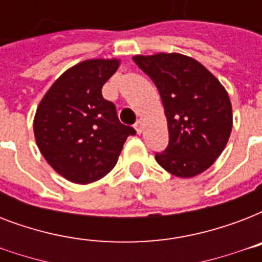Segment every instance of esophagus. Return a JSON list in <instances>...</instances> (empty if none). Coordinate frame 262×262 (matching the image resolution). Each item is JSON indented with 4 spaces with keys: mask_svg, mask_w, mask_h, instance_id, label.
<instances>
[{
    "mask_svg": "<svg viewBox=\"0 0 262 262\" xmlns=\"http://www.w3.org/2000/svg\"><path fill=\"white\" fill-rule=\"evenodd\" d=\"M135 129H136V132H137V133H141V132H143V129H144V123H143V119H137V122L135 123Z\"/></svg>",
    "mask_w": 262,
    "mask_h": 262,
    "instance_id": "1",
    "label": "esophagus"
}]
</instances>
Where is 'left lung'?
<instances>
[{
    "label": "left lung",
    "mask_w": 262,
    "mask_h": 262,
    "mask_svg": "<svg viewBox=\"0 0 262 262\" xmlns=\"http://www.w3.org/2000/svg\"><path fill=\"white\" fill-rule=\"evenodd\" d=\"M133 61L159 91L167 118L168 145L156 162L170 174L191 178L223 152L232 129L227 91L199 61L178 54L135 55Z\"/></svg>",
    "instance_id": "1"
}]
</instances>
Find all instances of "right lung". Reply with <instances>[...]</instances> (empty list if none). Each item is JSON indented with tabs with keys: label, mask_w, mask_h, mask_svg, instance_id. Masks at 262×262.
<instances>
[{
	"label": "right lung",
	"mask_w": 262,
	"mask_h": 262,
	"mask_svg": "<svg viewBox=\"0 0 262 262\" xmlns=\"http://www.w3.org/2000/svg\"><path fill=\"white\" fill-rule=\"evenodd\" d=\"M119 59H87L63 72L39 103L34 119L38 148L63 178L91 183L113 170L133 127L119 122L102 87Z\"/></svg>",
	"instance_id": "obj_1"
}]
</instances>
